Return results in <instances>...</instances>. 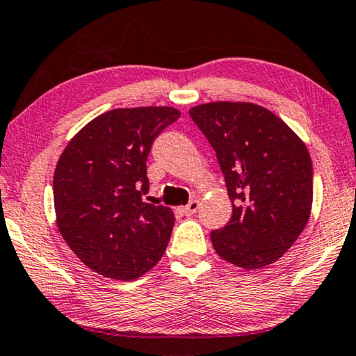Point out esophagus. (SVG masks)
Wrapping results in <instances>:
<instances>
[{"mask_svg":"<svg viewBox=\"0 0 356 356\" xmlns=\"http://www.w3.org/2000/svg\"><path fill=\"white\" fill-rule=\"evenodd\" d=\"M198 208H200V202L198 200H192V202H190L187 207H182L180 208V211H182L185 216H192V214H195L198 211Z\"/></svg>","mask_w":356,"mask_h":356,"instance_id":"esophagus-1","label":"esophagus"}]
</instances>
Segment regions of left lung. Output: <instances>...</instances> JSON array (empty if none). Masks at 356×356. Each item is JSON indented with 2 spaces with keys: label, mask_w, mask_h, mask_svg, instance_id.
I'll return each mask as SVG.
<instances>
[{
  "label": "left lung",
  "mask_w": 356,
  "mask_h": 356,
  "mask_svg": "<svg viewBox=\"0 0 356 356\" xmlns=\"http://www.w3.org/2000/svg\"><path fill=\"white\" fill-rule=\"evenodd\" d=\"M188 113L216 152L232 202L227 226L211 230L214 250L243 269L277 261L312 213L307 145L276 114L253 103H207Z\"/></svg>",
  "instance_id": "1"
}]
</instances>
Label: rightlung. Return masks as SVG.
I'll return each mask as SVG.
<instances>
[{"label":"right lung","mask_w":356,"mask_h":356,"mask_svg":"<svg viewBox=\"0 0 356 356\" xmlns=\"http://www.w3.org/2000/svg\"><path fill=\"white\" fill-rule=\"evenodd\" d=\"M180 118L171 106L113 109L67 143L56 164L53 198L63 238L104 277L132 280L166 252L174 214L143 202L154 138Z\"/></svg>","instance_id":"1"}]
</instances>
